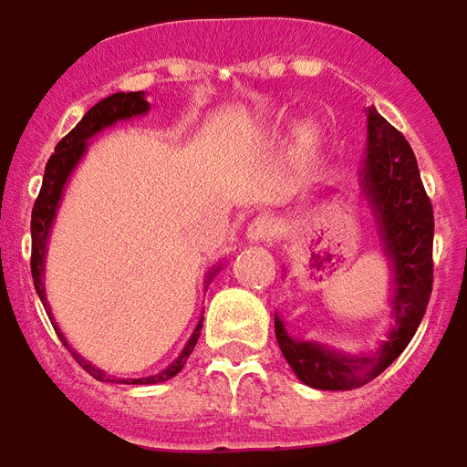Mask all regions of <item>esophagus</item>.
<instances>
[{
  "instance_id": "obj_1",
  "label": "esophagus",
  "mask_w": 467,
  "mask_h": 467,
  "mask_svg": "<svg viewBox=\"0 0 467 467\" xmlns=\"http://www.w3.org/2000/svg\"><path fill=\"white\" fill-rule=\"evenodd\" d=\"M275 236V222H272L270 216H257L248 223V229H245V238L253 241V244H260V241H270Z\"/></svg>"
}]
</instances>
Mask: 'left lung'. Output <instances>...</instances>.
Here are the masks:
<instances>
[{
    "label": "left lung",
    "mask_w": 467,
    "mask_h": 467,
    "mask_svg": "<svg viewBox=\"0 0 467 467\" xmlns=\"http://www.w3.org/2000/svg\"><path fill=\"white\" fill-rule=\"evenodd\" d=\"M367 125L361 188L374 210L383 251L393 267L390 306L395 327L376 357H349L316 342L289 337L282 318L275 316V335L286 364L306 386L318 390H352L383 374L415 337L434 282V212L415 154L408 140L376 108H368Z\"/></svg>",
    "instance_id": "8db88e82"
}]
</instances>
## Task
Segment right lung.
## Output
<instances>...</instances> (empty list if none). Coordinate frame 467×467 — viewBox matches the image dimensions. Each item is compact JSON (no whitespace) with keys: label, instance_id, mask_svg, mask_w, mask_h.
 <instances>
[{"label":"right lung","instance_id":"obj_1","mask_svg":"<svg viewBox=\"0 0 467 467\" xmlns=\"http://www.w3.org/2000/svg\"><path fill=\"white\" fill-rule=\"evenodd\" d=\"M149 110V103L144 99V91H120L113 93V96H108V99L99 100L96 106L88 110V113L81 118V122L72 132L67 134L59 140V144L55 147V154L47 159V166H45V175H43V188H40V195L33 204V214H31V238H33V248H31V275H33V285H36V292H38L40 301H43L45 311L50 316L52 327L57 330L59 339H62V345L72 352V357L81 364L84 371L96 379V381H106V383H128V386H151V383H163L173 379L182 367H185V361L192 354L197 345V337H200V330H202V320L197 323L195 333L192 337L188 339V345L182 347L181 357L171 364L169 368H163L161 374L154 376H144V379H115V376H108L106 371H100L99 367H93L84 357L74 352L69 342L65 339V335L59 333L57 323L52 318L50 306H47V298H45V285H43V263H45V245H47V236H50L52 229V219L57 214V204L62 200V190H65L67 181H69V175L72 171L77 169V163L81 161V156L86 154V141L91 140L93 134H99L100 130L110 128L115 122L120 120H130L134 115H144ZM214 272H210V277Z\"/></svg>","mask_w":467,"mask_h":467}]
</instances>
